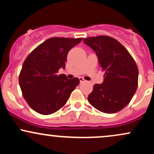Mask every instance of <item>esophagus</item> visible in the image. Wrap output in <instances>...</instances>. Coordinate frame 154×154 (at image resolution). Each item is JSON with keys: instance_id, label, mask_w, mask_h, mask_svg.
<instances>
[{"instance_id": "34e87169", "label": "esophagus", "mask_w": 154, "mask_h": 154, "mask_svg": "<svg viewBox=\"0 0 154 154\" xmlns=\"http://www.w3.org/2000/svg\"><path fill=\"white\" fill-rule=\"evenodd\" d=\"M79 81H80V83H82V82H85V79H84V78H83V77H79Z\"/></svg>"}]
</instances>
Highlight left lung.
I'll list each match as a JSON object with an SVG mask.
<instances>
[{"mask_svg":"<svg viewBox=\"0 0 154 154\" xmlns=\"http://www.w3.org/2000/svg\"><path fill=\"white\" fill-rule=\"evenodd\" d=\"M96 54L103 82L95 84L88 100L101 112L114 114L124 109L137 88L138 69L128 50L115 39L97 36L83 40Z\"/></svg>","mask_w":154,"mask_h":154,"instance_id":"1","label":"left lung"}]
</instances>
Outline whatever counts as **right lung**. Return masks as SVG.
<instances>
[{"label": "right lung", "mask_w": 154, "mask_h": 154, "mask_svg": "<svg viewBox=\"0 0 154 154\" xmlns=\"http://www.w3.org/2000/svg\"><path fill=\"white\" fill-rule=\"evenodd\" d=\"M82 38H51L38 45L26 57L19 77L23 96L33 110L48 115L66 103L79 83L77 77L69 79L63 74L68 52Z\"/></svg>", "instance_id": "right-lung-1"}]
</instances>
